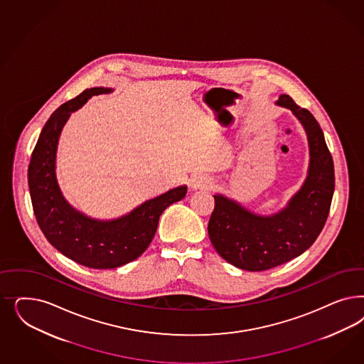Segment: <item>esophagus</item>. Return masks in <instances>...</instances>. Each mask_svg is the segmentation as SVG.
Masks as SVG:
<instances>
[{
    "instance_id": "1",
    "label": "esophagus",
    "mask_w": 364,
    "mask_h": 364,
    "mask_svg": "<svg viewBox=\"0 0 364 364\" xmlns=\"http://www.w3.org/2000/svg\"><path fill=\"white\" fill-rule=\"evenodd\" d=\"M190 185H191V188H208L213 185V179L209 176L198 174V176L191 178Z\"/></svg>"
}]
</instances>
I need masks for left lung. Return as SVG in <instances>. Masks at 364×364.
I'll return each instance as SVG.
<instances>
[{
  "label": "left lung",
  "instance_id": "obj_1",
  "mask_svg": "<svg viewBox=\"0 0 364 364\" xmlns=\"http://www.w3.org/2000/svg\"><path fill=\"white\" fill-rule=\"evenodd\" d=\"M279 106L289 108L304 126L309 141V170L303 188L284 210L261 217L223 196H214L208 232L217 253L237 268L272 269L300 256L323 230L335 190L333 161L314 115L282 95Z\"/></svg>",
  "mask_w": 364,
  "mask_h": 364
}]
</instances>
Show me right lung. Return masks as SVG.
<instances>
[{"label": "right lung", "instance_id": "add662e5", "mask_svg": "<svg viewBox=\"0 0 364 364\" xmlns=\"http://www.w3.org/2000/svg\"><path fill=\"white\" fill-rule=\"evenodd\" d=\"M107 92L111 90L103 87L85 90L61 105L48 119L28 167L31 200L41 232L60 253L94 269H112L139 257L153 241L164 209L188 193L186 186L168 190L112 221L88 218L64 200L55 173L60 132L70 112L91 96Z\"/></svg>", "mask_w": 364, "mask_h": 364}]
</instances>
